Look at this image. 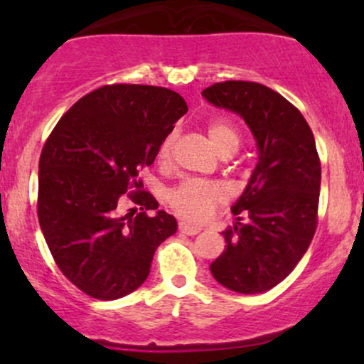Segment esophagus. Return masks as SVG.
Here are the masks:
<instances>
[{
  "instance_id": "34e87169",
  "label": "esophagus",
  "mask_w": 364,
  "mask_h": 364,
  "mask_svg": "<svg viewBox=\"0 0 364 364\" xmlns=\"http://www.w3.org/2000/svg\"><path fill=\"white\" fill-rule=\"evenodd\" d=\"M179 231H181L183 235H186V236H195V235H198L200 231H202V228H198V225L186 224V223H179Z\"/></svg>"
}]
</instances>
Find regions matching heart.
I'll return each instance as SVG.
<instances>
[{"label":"heart","mask_w":364,"mask_h":364,"mask_svg":"<svg viewBox=\"0 0 364 364\" xmlns=\"http://www.w3.org/2000/svg\"><path fill=\"white\" fill-rule=\"evenodd\" d=\"M207 133L210 136L212 144L220 156H231L240 147L241 136L232 121L228 118H214L207 123ZM174 140L176 135L171 133L166 136L159 147V161H168L173 152ZM228 200L224 186L215 181H207V179H185L169 190L168 203L174 212L183 219L191 220V223H203Z\"/></svg>","instance_id":"b5f03b06"}]
</instances>
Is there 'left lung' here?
I'll list each match as a JSON object with an SVG mask.
<instances>
[{
  "instance_id": "8db88e82",
  "label": "left lung",
  "mask_w": 364,
  "mask_h": 364,
  "mask_svg": "<svg viewBox=\"0 0 364 364\" xmlns=\"http://www.w3.org/2000/svg\"><path fill=\"white\" fill-rule=\"evenodd\" d=\"M202 95L243 116L258 147L257 168L232 207L235 215L245 212L250 220L223 232L225 250L210 272L231 291H269L298 265L318 224L321 164L315 136L298 107L262 83L219 82Z\"/></svg>"
}]
</instances>
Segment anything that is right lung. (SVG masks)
Segmentation results:
<instances>
[{
  "label": "right lung",
  "mask_w": 364,
  "mask_h": 364,
  "mask_svg": "<svg viewBox=\"0 0 364 364\" xmlns=\"http://www.w3.org/2000/svg\"><path fill=\"white\" fill-rule=\"evenodd\" d=\"M186 111L166 87L111 83L75 102L46 140L39 224L58 269L90 298L111 301L139 289L157 246L176 232V219L155 211L139 174ZM127 199L141 212L123 215Z\"/></svg>",
  "instance_id": "right-lung-1"
}]
</instances>
